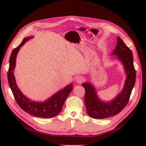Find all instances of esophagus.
Listing matches in <instances>:
<instances>
[{"mask_svg":"<svg viewBox=\"0 0 146 146\" xmlns=\"http://www.w3.org/2000/svg\"><path fill=\"white\" fill-rule=\"evenodd\" d=\"M83 80H84L83 77H82V76H77L76 78V81L78 83H81L83 81Z\"/></svg>","mask_w":146,"mask_h":146,"instance_id":"esophagus-1","label":"esophagus"}]
</instances>
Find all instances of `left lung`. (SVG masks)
I'll return each instance as SVG.
<instances>
[{
    "instance_id": "8db88e82",
    "label": "left lung",
    "mask_w": 146,
    "mask_h": 146,
    "mask_svg": "<svg viewBox=\"0 0 146 146\" xmlns=\"http://www.w3.org/2000/svg\"><path fill=\"white\" fill-rule=\"evenodd\" d=\"M111 55L113 59L120 61L126 75L122 90L109 101L100 99L94 85L90 82L82 85L85 90V103L88 115L94 119H104L116 115L124 108L129 100L136 80V71L133 65V54L122 39L117 36V45Z\"/></svg>"
}]
</instances>
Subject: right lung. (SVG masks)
<instances>
[{
    "label": "right lung",
    "instance_id": "add662e5",
    "mask_svg": "<svg viewBox=\"0 0 146 146\" xmlns=\"http://www.w3.org/2000/svg\"><path fill=\"white\" fill-rule=\"evenodd\" d=\"M33 38V36L25 38L21 44L12 51L9 61V69L7 74L8 83L17 104L24 111L35 117L41 118L54 117L61 112L66 98L73 90L72 82L63 89L57 91L45 100L42 102L35 101L28 98L21 92L17 85L14 76L16 57L21 47L26 42Z\"/></svg>",
    "mask_w": 146,
    "mask_h": 146
}]
</instances>
